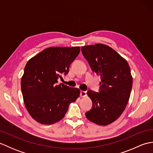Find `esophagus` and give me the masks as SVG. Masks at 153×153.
Instances as JSON below:
<instances>
[{"label": "esophagus", "instance_id": "obj_1", "mask_svg": "<svg viewBox=\"0 0 153 153\" xmlns=\"http://www.w3.org/2000/svg\"><path fill=\"white\" fill-rule=\"evenodd\" d=\"M80 96L82 97H85L87 96V92L84 91H81L80 92Z\"/></svg>", "mask_w": 153, "mask_h": 153}]
</instances>
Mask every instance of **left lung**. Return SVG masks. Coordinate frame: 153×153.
Segmentation results:
<instances>
[{
    "label": "left lung",
    "instance_id": "1",
    "mask_svg": "<svg viewBox=\"0 0 153 153\" xmlns=\"http://www.w3.org/2000/svg\"><path fill=\"white\" fill-rule=\"evenodd\" d=\"M82 51L92 71L101 80L99 93L87 91L93 107L85 116L96 124H110L121 116L130 97V68L126 59L106 45H87L82 47Z\"/></svg>",
    "mask_w": 153,
    "mask_h": 153
}]
</instances>
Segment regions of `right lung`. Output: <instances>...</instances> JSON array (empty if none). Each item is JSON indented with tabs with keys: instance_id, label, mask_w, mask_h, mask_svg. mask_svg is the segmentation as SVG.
I'll use <instances>...</instances> for the list:
<instances>
[{
	"instance_id": "right-lung-1",
	"label": "right lung",
	"mask_w": 153,
	"mask_h": 153,
	"mask_svg": "<svg viewBox=\"0 0 153 153\" xmlns=\"http://www.w3.org/2000/svg\"><path fill=\"white\" fill-rule=\"evenodd\" d=\"M79 52V47H48L28 60L21 89L25 108L35 121L45 125L60 121L79 97L78 88L57 84Z\"/></svg>"
}]
</instances>
